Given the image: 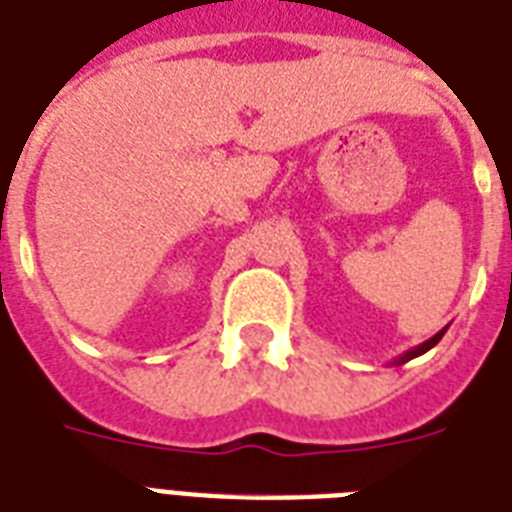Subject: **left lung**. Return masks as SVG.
<instances>
[{
  "instance_id": "8db88e82",
  "label": "left lung",
  "mask_w": 512,
  "mask_h": 512,
  "mask_svg": "<svg viewBox=\"0 0 512 512\" xmlns=\"http://www.w3.org/2000/svg\"><path fill=\"white\" fill-rule=\"evenodd\" d=\"M444 332H446V327L441 329V332H436V335L430 337V340L422 342V345H417V348L406 350V353H401V356H398V358H393V364L401 366V364H406V361H412V358L422 356V353H428V350L433 348V345H438V340H441V337H444Z\"/></svg>"
}]
</instances>
